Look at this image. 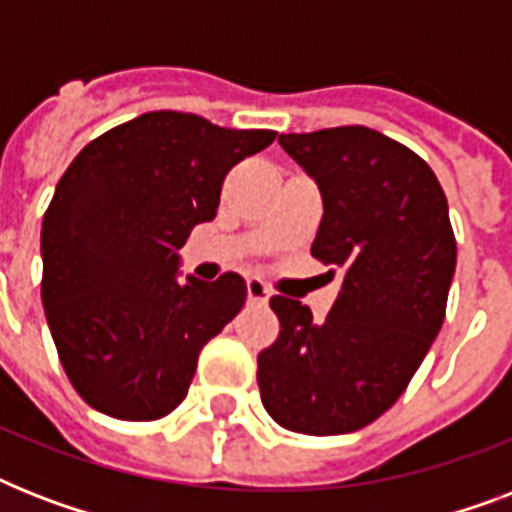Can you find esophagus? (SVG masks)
I'll return each mask as SVG.
<instances>
[{"label":"esophagus","instance_id":"esophagus-1","mask_svg":"<svg viewBox=\"0 0 512 512\" xmlns=\"http://www.w3.org/2000/svg\"><path fill=\"white\" fill-rule=\"evenodd\" d=\"M247 297H249V303L263 305V303H268V297H271V289L265 287L260 279H247Z\"/></svg>","mask_w":512,"mask_h":512}]
</instances>
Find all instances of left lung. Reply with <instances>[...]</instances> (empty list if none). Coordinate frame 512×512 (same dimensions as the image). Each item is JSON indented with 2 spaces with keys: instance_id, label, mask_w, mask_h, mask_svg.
I'll return each mask as SVG.
<instances>
[{
  "instance_id": "8db88e82",
  "label": "left lung",
  "mask_w": 512,
  "mask_h": 512,
  "mask_svg": "<svg viewBox=\"0 0 512 512\" xmlns=\"http://www.w3.org/2000/svg\"><path fill=\"white\" fill-rule=\"evenodd\" d=\"M316 180L324 217L311 255L340 271L324 321L271 297L279 337L257 356L260 398L281 428L340 436L366 428L404 393L446 316L457 265L438 177L412 148L369 127L279 135Z\"/></svg>"
}]
</instances>
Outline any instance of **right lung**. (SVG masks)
<instances>
[{
	"instance_id": "1",
	"label": "right lung",
	"mask_w": 512,
	"mask_h": 512,
	"mask_svg": "<svg viewBox=\"0 0 512 512\" xmlns=\"http://www.w3.org/2000/svg\"><path fill=\"white\" fill-rule=\"evenodd\" d=\"M276 140L151 111L76 154L42 220V303L58 358L98 412L162 420L201 348L244 308L239 273L177 281V249L217 215L225 175Z\"/></svg>"
}]
</instances>
